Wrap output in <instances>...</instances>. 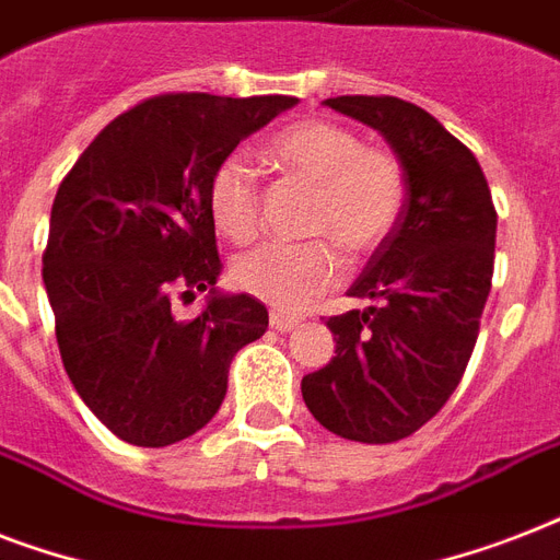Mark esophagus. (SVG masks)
Wrapping results in <instances>:
<instances>
[{"label":"esophagus","instance_id":"esophagus-1","mask_svg":"<svg viewBox=\"0 0 560 560\" xmlns=\"http://www.w3.org/2000/svg\"><path fill=\"white\" fill-rule=\"evenodd\" d=\"M299 323H302V319L293 314H281V311H272L270 314V328H276V331H281V334H288V331H293V328H299Z\"/></svg>","mask_w":560,"mask_h":560}]
</instances>
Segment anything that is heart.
<instances>
[{
    "label": "heart",
    "instance_id": "heart-1",
    "mask_svg": "<svg viewBox=\"0 0 560 560\" xmlns=\"http://www.w3.org/2000/svg\"><path fill=\"white\" fill-rule=\"evenodd\" d=\"M267 156L281 174L314 186L302 244H264L237 258L235 281L249 296L281 311H302L342 279V258L381 249L407 206V174L392 151L363 144L351 127L305 118L270 136ZM209 214L220 235L249 244L261 229V186L241 153L214 165L206 188Z\"/></svg>",
    "mask_w": 560,
    "mask_h": 560
}]
</instances>
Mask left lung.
<instances>
[{
  "instance_id": "left-lung-1",
  "label": "left lung",
  "mask_w": 560,
  "mask_h": 560,
  "mask_svg": "<svg viewBox=\"0 0 560 560\" xmlns=\"http://www.w3.org/2000/svg\"><path fill=\"white\" fill-rule=\"evenodd\" d=\"M328 107L374 127L407 174V206L331 316V363L302 377L325 430L363 444L400 442L459 386L494 276L497 209L477 156L427 109L392 95H340Z\"/></svg>"
}]
</instances>
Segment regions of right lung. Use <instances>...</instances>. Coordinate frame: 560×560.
<instances>
[{
  "label": "right lung",
  "mask_w": 560,
  "mask_h": 560,
  "mask_svg": "<svg viewBox=\"0 0 560 560\" xmlns=\"http://www.w3.org/2000/svg\"><path fill=\"white\" fill-rule=\"evenodd\" d=\"M299 98L171 92L101 130L57 188L43 253L60 360L83 404L139 447L183 442L226 398L229 363L267 331L249 293L223 296L206 188L214 165ZM202 289L194 320L173 311Z\"/></svg>",
  "instance_id": "right-lung-1"
}]
</instances>
